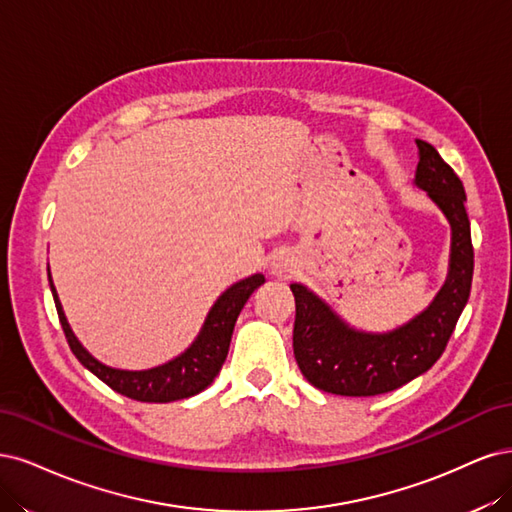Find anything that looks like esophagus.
Returning <instances> with one entry per match:
<instances>
[{"label": "esophagus", "instance_id": "esophagus-1", "mask_svg": "<svg viewBox=\"0 0 512 512\" xmlns=\"http://www.w3.org/2000/svg\"><path fill=\"white\" fill-rule=\"evenodd\" d=\"M295 272H298V259L289 253L274 257V261L270 263V274L276 278H291Z\"/></svg>", "mask_w": 512, "mask_h": 512}]
</instances>
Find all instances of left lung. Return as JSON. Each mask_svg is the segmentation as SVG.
<instances>
[{
  "label": "left lung",
  "mask_w": 512,
  "mask_h": 512,
  "mask_svg": "<svg viewBox=\"0 0 512 512\" xmlns=\"http://www.w3.org/2000/svg\"><path fill=\"white\" fill-rule=\"evenodd\" d=\"M417 148L415 185L451 225L447 280L430 306L391 332L355 329L317 293L293 283L295 361L321 391L366 398L410 383L436 364L470 298L474 249L464 185L430 142L417 140Z\"/></svg>",
  "instance_id": "1"
}]
</instances>
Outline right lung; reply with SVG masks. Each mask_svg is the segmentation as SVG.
<instances>
[{
	"label": "right lung",
	"instance_id": "right-lung-1",
	"mask_svg": "<svg viewBox=\"0 0 512 512\" xmlns=\"http://www.w3.org/2000/svg\"><path fill=\"white\" fill-rule=\"evenodd\" d=\"M48 283H51L63 334L68 338L70 349L80 364L89 372H93L100 381H104L110 389L127 395L131 400L163 404L191 398V395L204 391L214 381V376L219 374L227 357L229 342H232L234 325L242 306L251 298V293L257 287L266 283V278H263V274H253L225 289L219 295V300L212 304L200 334L191 342L189 349L170 359L168 364H161L148 370H119L102 364L100 359H95L85 346L80 344V340L72 332L68 319H65L63 306L59 302V295L51 278V268H48Z\"/></svg>",
	"mask_w": 512,
	"mask_h": 512
}]
</instances>
